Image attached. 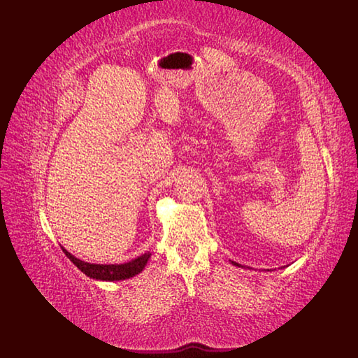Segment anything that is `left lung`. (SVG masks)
I'll return each mask as SVG.
<instances>
[{"label":"left lung","instance_id":"1","mask_svg":"<svg viewBox=\"0 0 358 358\" xmlns=\"http://www.w3.org/2000/svg\"><path fill=\"white\" fill-rule=\"evenodd\" d=\"M232 263H234V264H235V266H240V264H238V263H235V262H232Z\"/></svg>","mask_w":358,"mask_h":358}]
</instances>
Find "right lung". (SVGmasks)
Listing matches in <instances>:
<instances>
[{
    "mask_svg": "<svg viewBox=\"0 0 358 358\" xmlns=\"http://www.w3.org/2000/svg\"><path fill=\"white\" fill-rule=\"evenodd\" d=\"M63 250L67 255V258H69V260L77 266L81 272H85L87 277L95 278V280H104V281H118V280H126L136 275V273H140L144 269V266H146L150 257V252H148L136 257L135 260H131L129 263H123V264H95V263L81 262L80 258L73 257L71 252H67L66 249Z\"/></svg>",
    "mask_w": 358,
    "mask_h": 358,
    "instance_id": "1",
    "label": "right lung"
}]
</instances>
